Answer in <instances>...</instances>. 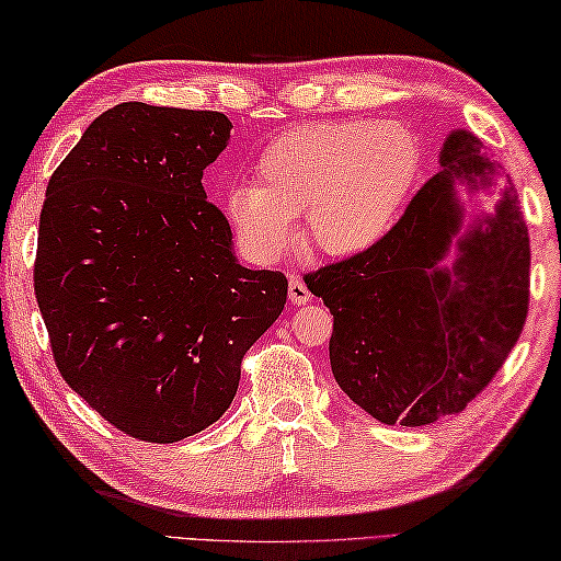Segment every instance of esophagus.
<instances>
[{
	"label": "esophagus",
	"mask_w": 561,
	"mask_h": 561,
	"mask_svg": "<svg viewBox=\"0 0 561 561\" xmlns=\"http://www.w3.org/2000/svg\"><path fill=\"white\" fill-rule=\"evenodd\" d=\"M310 298H313V296H310L306 283H302L300 278H290V283H288L290 306H306V302H310Z\"/></svg>",
	"instance_id": "obj_1"
}]
</instances>
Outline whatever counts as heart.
I'll list each match as a JSON object with an SVG mask.
<instances>
[{"mask_svg": "<svg viewBox=\"0 0 561 561\" xmlns=\"http://www.w3.org/2000/svg\"><path fill=\"white\" fill-rule=\"evenodd\" d=\"M422 169V146L398 122H323L290 128L261 151L255 183L226 194L224 214L248 253L275 261L308 214V241L347 259L378 245Z\"/></svg>", "mask_w": 561, "mask_h": 561, "instance_id": "obj_1", "label": "heart"}]
</instances>
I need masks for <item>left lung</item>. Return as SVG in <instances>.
Returning a JSON list of instances; mask_svg holds the SVG:
<instances>
[{
  "instance_id": "8db88e82",
  "label": "left lung",
  "mask_w": 561,
  "mask_h": 561,
  "mask_svg": "<svg viewBox=\"0 0 561 561\" xmlns=\"http://www.w3.org/2000/svg\"><path fill=\"white\" fill-rule=\"evenodd\" d=\"M500 175L482 141L455 128L439 171L378 245L306 275L335 320V382L382 425L422 427L462 412L525 328L529 236ZM494 187L492 211L466 210Z\"/></svg>"
}]
</instances>
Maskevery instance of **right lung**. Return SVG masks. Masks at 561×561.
Returning a JSON list of instances; mask_svg holds the SVG:
<instances>
[{"instance_id": "1", "label": "right lung", "mask_w": 561, "mask_h": 561, "mask_svg": "<svg viewBox=\"0 0 561 561\" xmlns=\"http://www.w3.org/2000/svg\"><path fill=\"white\" fill-rule=\"evenodd\" d=\"M218 112L126 101L91 122L47 186L34 293L61 378L144 443L206 430L288 280L238 263L204 169L231 141Z\"/></svg>"}]
</instances>
